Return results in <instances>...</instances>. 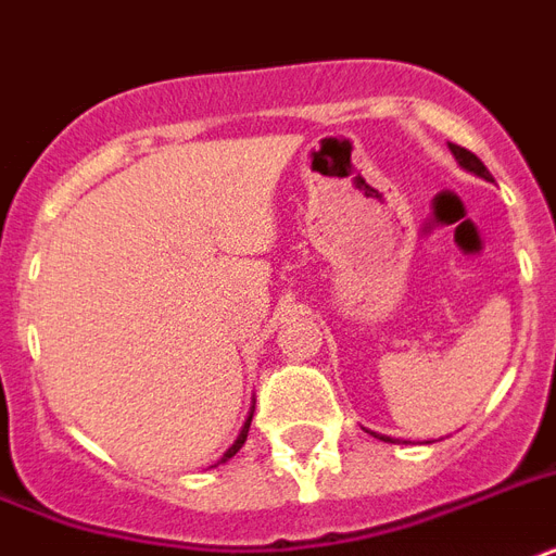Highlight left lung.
I'll return each instance as SVG.
<instances>
[{
  "label": "left lung",
  "instance_id": "left-lung-1",
  "mask_svg": "<svg viewBox=\"0 0 556 556\" xmlns=\"http://www.w3.org/2000/svg\"><path fill=\"white\" fill-rule=\"evenodd\" d=\"M448 148H452V154H455V160L460 165H464L466 172H472V175L490 180V172H486V165L481 163V160H478V156L472 154V151H466V148H460V146H448ZM384 440H388V438H384ZM391 443H393V440H391Z\"/></svg>",
  "mask_w": 556,
  "mask_h": 556
}]
</instances>
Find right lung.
<instances>
[{
	"label": "right lung",
	"instance_id": "right-lung-1",
	"mask_svg": "<svg viewBox=\"0 0 556 556\" xmlns=\"http://www.w3.org/2000/svg\"><path fill=\"white\" fill-rule=\"evenodd\" d=\"M250 419H253V414H250L248 417V422H244V429H241V434H239V440H236V443H232L230 448H227V455L222 457V460H218V464H224V460H230L232 455H236V452H239L241 446H244V440H248V431H250Z\"/></svg>",
	"mask_w": 556,
	"mask_h": 556
}]
</instances>
